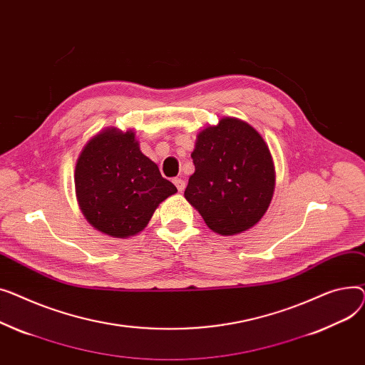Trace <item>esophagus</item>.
Returning <instances> with one entry per match:
<instances>
[{"mask_svg": "<svg viewBox=\"0 0 365 365\" xmlns=\"http://www.w3.org/2000/svg\"><path fill=\"white\" fill-rule=\"evenodd\" d=\"M174 184H175V187L178 188V191L181 192V191H184V188H185V181L184 180H181V178H175L174 180Z\"/></svg>", "mask_w": 365, "mask_h": 365, "instance_id": "34e87169", "label": "esophagus"}]
</instances>
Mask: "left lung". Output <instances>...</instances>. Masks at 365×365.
<instances>
[{
    "mask_svg": "<svg viewBox=\"0 0 365 365\" xmlns=\"http://www.w3.org/2000/svg\"><path fill=\"white\" fill-rule=\"evenodd\" d=\"M191 159L196 170L184 196L212 231L234 235L261 221L274 195L275 169L253 126L222 118L197 134Z\"/></svg>",
    "mask_w": 365,
    "mask_h": 365,
    "instance_id": "8db88e82",
    "label": "left lung"
}]
</instances>
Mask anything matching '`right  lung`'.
I'll use <instances>...</instances> for the list:
<instances>
[{"instance_id":"right-lung-1","label":"right lung","mask_w":365,"mask_h":365,"mask_svg":"<svg viewBox=\"0 0 365 365\" xmlns=\"http://www.w3.org/2000/svg\"><path fill=\"white\" fill-rule=\"evenodd\" d=\"M75 191L83 217L94 228L126 239L147 227L156 207L175 195L177 187L141 153L131 130L107 128L82 148Z\"/></svg>"}]
</instances>
